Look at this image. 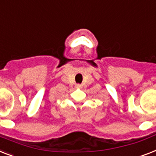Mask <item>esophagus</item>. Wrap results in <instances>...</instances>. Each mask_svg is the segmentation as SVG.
Segmentation results:
<instances>
[{"label": "esophagus", "mask_w": 156, "mask_h": 156, "mask_svg": "<svg viewBox=\"0 0 156 156\" xmlns=\"http://www.w3.org/2000/svg\"><path fill=\"white\" fill-rule=\"evenodd\" d=\"M76 87H81V85H79V84H78V85L76 86Z\"/></svg>", "instance_id": "esophagus-1"}]
</instances>
